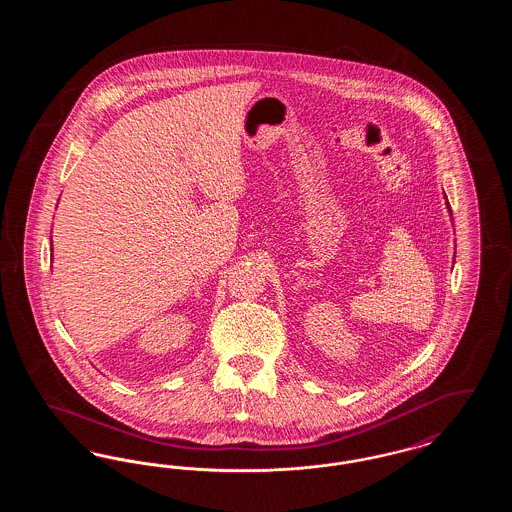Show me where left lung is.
I'll return each mask as SVG.
<instances>
[{
	"mask_svg": "<svg viewBox=\"0 0 512 512\" xmlns=\"http://www.w3.org/2000/svg\"><path fill=\"white\" fill-rule=\"evenodd\" d=\"M445 199H447V195H445ZM447 209H449V213H451V207H449V201H447Z\"/></svg>",
	"mask_w": 512,
	"mask_h": 512,
	"instance_id": "left-lung-1",
	"label": "left lung"
}]
</instances>
